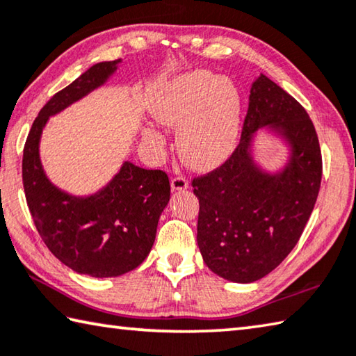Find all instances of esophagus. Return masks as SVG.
<instances>
[{
    "mask_svg": "<svg viewBox=\"0 0 356 356\" xmlns=\"http://www.w3.org/2000/svg\"><path fill=\"white\" fill-rule=\"evenodd\" d=\"M171 188L174 191H184L188 188V180H186L184 176H177L171 179Z\"/></svg>",
    "mask_w": 356,
    "mask_h": 356,
    "instance_id": "obj_1",
    "label": "esophagus"
}]
</instances>
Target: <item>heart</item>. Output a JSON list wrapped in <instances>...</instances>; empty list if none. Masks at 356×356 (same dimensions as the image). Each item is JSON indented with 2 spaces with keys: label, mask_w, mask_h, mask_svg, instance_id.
Here are the masks:
<instances>
[{
  "label": "heart",
  "mask_w": 356,
  "mask_h": 356,
  "mask_svg": "<svg viewBox=\"0 0 356 356\" xmlns=\"http://www.w3.org/2000/svg\"><path fill=\"white\" fill-rule=\"evenodd\" d=\"M151 113L161 124L180 129V156L196 170H213L235 151L241 131L240 90L227 77L197 70L174 77L157 93ZM145 138L161 143L156 129Z\"/></svg>",
  "instance_id": "obj_1"
}]
</instances>
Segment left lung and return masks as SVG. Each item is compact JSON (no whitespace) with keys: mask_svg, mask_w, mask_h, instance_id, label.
<instances>
[{"mask_svg":"<svg viewBox=\"0 0 356 356\" xmlns=\"http://www.w3.org/2000/svg\"><path fill=\"white\" fill-rule=\"evenodd\" d=\"M269 128L290 147L287 165L263 170L253 135ZM322 179L316 129L299 102L264 74L252 83L240 145L224 163L193 180L199 199L197 245L225 280L252 283L285 260L314 209Z\"/></svg>","mask_w":356,"mask_h":356,"instance_id":"1","label":"left lung"}]
</instances>
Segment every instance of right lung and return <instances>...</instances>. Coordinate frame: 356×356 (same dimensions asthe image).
<instances>
[{
	"label": "right lung",
	"mask_w": 356,
	"mask_h": 356,
	"mask_svg": "<svg viewBox=\"0 0 356 356\" xmlns=\"http://www.w3.org/2000/svg\"><path fill=\"white\" fill-rule=\"evenodd\" d=\"M120 62L96 63L57 92L32 122L23 149L26 202L43 243L77 274L98 279L126 274L149 255L160 215L170 202V179L160 170L124 161L99 191L73 196L51 184L38 145L49 116L104 86Z\"/></svg>",
	"instance_id": "add662e5"
}]
</instances>
